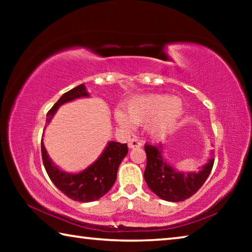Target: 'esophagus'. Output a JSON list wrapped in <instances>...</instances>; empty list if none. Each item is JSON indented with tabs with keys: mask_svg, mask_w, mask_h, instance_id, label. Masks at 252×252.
<instances>
[{
	"mask_svg": "<svg viewBox=\"0 0 252 252\" xmlns=\"http://www.w3.org/2000/svg\"><path fill=\"white\" fill-rule=\"evenodd\" d=\"M142 147V142L138 139H131L129 140V148L134 149V148H140Z\"/></svg>",
	"mask_w": 252,
	"mask_h": 252,
	"instance_id": "1",
	"label": "esophagus"
}]
</instances>
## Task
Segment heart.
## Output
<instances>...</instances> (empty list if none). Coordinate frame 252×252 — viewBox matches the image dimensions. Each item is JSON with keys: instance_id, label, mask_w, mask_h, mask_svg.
I'll use <instances>...</instances> for the list:
<instances>
[{"instance_id": "1", "label": "heart", "mask_w": 252, "mask_h": 252, "mask_svg": "<svg viewBox=\"0 0 252 252\" xmlns=\"http://www.w3.org/2000/svg\"><path fill=\"white\" fill-rule=\"evenodd\" d=\"M183 110V103L179 97L150 93L132 97L126 102V112L119 108L114 117L126 129L131 126V122L135 125L148 122L149 133L155 138H161L177 126Z\"/></svg>"}]
</instances>
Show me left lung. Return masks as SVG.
Segmentation results:
<instances>
[{
  "instance_id": "8db88e82",
  "label": "left lung",
  "mask_w": 252,
  "mask_h": 252,
  "mask_svg": "<svg viewBox=\"0 0 252 252\" xmlns=\"http://www.w3.org/2000/svg\"><path fill=\"white\" fill-rule=\"evenodd\" d=\"M147 167L144 180L153 193L165 201L179 202L190 198L201 188L210 174L215 159L211 158L198 172H182L163 159V147L146 144Z\"/></svg>"
}]
</instances>
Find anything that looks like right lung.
I'll return each mask as SVG.
<instances>
[{
  "label": "right lung",
  "mask_w": 252,
  "mask_h": 252,
  "mask_svg": "<svg viewBox=\"0 0 252 252\" xmlns=\"http://www.w3.org/2000/svg\"><path fill=\"white\" fill-rule=\"evenodd\" d=\"M89 96L90 94L84 84H80L72 90L65 92L46 114V125L44 129L46 126H49L54 114L62 104L80 99V97ZM41 152L46 173L54 186L74 201L91 202L103 197L114 185L117 180L119 165L127 153V146L126 143L123 144L110 141L100 157L88 168L78 173L63 171L53 163L44 147L43 138L41 141Z\"/></svg>",
  "instance_id": "add662e5"
}]
</instances>
